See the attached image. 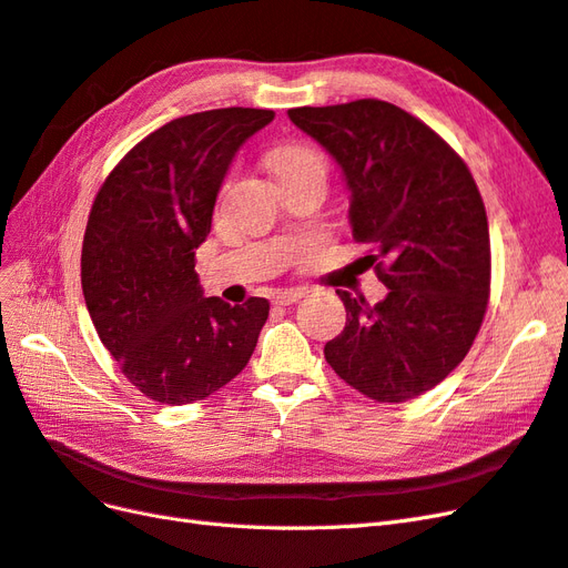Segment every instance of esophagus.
<instances>
[{
	"label": "esophagus",
	"instance_id": "obj_1",
	"mask_svg": "<svg viewBox=\"0 0 568 568\" xmlns=\"http://www.w3.org/2000/svg\"><path fill=\"white\" fill-rule=\"evenodd\" d=\"M303 296H305L303 288H282V291H277V294L272 296V301H274V305H291V303L301 301Z\"/></svg>",
	"mask_w": 568,
	"mask_h": 568
}]
</instances>
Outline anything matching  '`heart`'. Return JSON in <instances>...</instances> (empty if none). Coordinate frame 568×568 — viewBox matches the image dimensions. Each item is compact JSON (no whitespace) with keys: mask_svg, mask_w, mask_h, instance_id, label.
<instances>
[{"mask_svg":"<svg viewBox=\"0 0 568 568\" xmlns=\"http://www.w3.org/2000/svg\"><path fill=\"white\" fill-rule=\"evenodd\" d=\"M322 170L326 173V163L322 159V153L315 149H307V146H284L280 151H274L272 156V170L277 180L291 175V173H298V170Z\"/></svg>","mask_w":568,"mask_h":568,"instance_id":"1","label":"heart"}]
</instances>
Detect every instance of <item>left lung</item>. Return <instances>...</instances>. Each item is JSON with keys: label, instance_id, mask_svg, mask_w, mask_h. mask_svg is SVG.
<instances>
[{"label": "left lung", "instance_id": "obj_1", "mask_svg": "<svg viewBox=\"0 0 568 568\" xmlns=\"http://www.w3.org/2000/svg\"><path fill=\"white\" fill-rule=\"evenodd\" d=\"M288 118L341 165L351 227L388 296L369 305L336 291L346 326L324 346L343 382L376 403L440 384L484 324L490 298L486 205L459 153L382 99L291 109Z\"/></svg>", "mask_w": 568, "mask_h": 568}]
</instances>
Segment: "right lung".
I'll use <instances>...</instances> for the list:
<instances>
[{
    "instance_id": "add662e5",
    "label": "right lung",
    "mask_w": 568,
    "mask_h": 568,
    "mask_svg": "<svg viewBox=\"0 0 568 568\" xmlns=\"http://www.w3.org/2000/svg\"><path fill=\"white\" fill-rule=\"evenodd\" d=\"M274 111L213 109L134 144L94 196L80 277L94 329L125 379L161 405L209 398L242 372L267 298H203L196 248L236 149Z\"/></svg>"
}]
</instances>
